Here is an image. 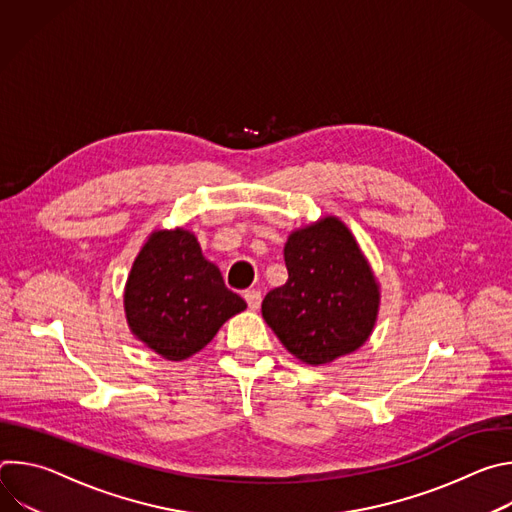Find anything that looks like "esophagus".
I'll use <instances>...</instances> for the list:
<instances>
[{
	"label": "esophagus",
	"instance_id": "1",
	"mask_svg": "<svg viewBox=\"0 0 512 512\" xmlns=\"http://www.w3.org/2000/svg\"><path fill=\"white\" fill-rule=\"evenodd\" d=\"M245 302L251 310H257L261 306V291H257V289L245 291Z\"/></svg>",
	"mask_w": 512,
	"mask_h": 512
}]
</instances>
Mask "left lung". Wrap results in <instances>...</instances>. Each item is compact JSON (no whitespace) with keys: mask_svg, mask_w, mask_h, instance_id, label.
Here are the masks:
<instances>
[{"mask_svg":"<svg viewBox=\"0 0 512 512\" xmlns=\"http://www.w3.org/2000/svg\"><path fill=\"white\" fill-rule=\"evenodd\" d=\"M287 281L271 289L261 314L281 344L308 364H326L367 342L379 287L350 231L334 216L291 233Z\"/></svg>","mask_w":512,"mask_h":512,"instance_id":"8db88e82","label":"left lung"}]
</instances>
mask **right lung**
<instances>
[{"label": "right lung", "instance_id": "add662e5", "mask_svg": "<svg viewBox=\"0 0 512 512\" xmlns=\"http://www.w3.org/2000/svg\"><path fill=\"white\" fill-rule=\"evenodd\" d=\"M247 308L188 231H158L137 255L125 289L131 332L168 360L202 350Z\"/></svg>", "mask_w": 512, "mask_h": 512}]
</instances>
